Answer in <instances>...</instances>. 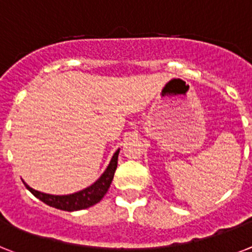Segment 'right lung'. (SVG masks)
<instances>
[{
	"label": "right lung",
	"mask_w": 252,
	"mask_h": 252,
	"mask_svg": "<svg viewBox=\"0 0 252 252\" xmlns=\"http://www.w3.org/2000/svg\"><path fill=\"white\" fill-rule=\"evenodd\" d=\"M119 151L120 149L116 150L111 160H110L106 170L101 174L100 178L97 179L94 185L88 186L87 188L80 189V191L75 192V193L63 194V196H60V194L43 193V192H39L37 189H33L32 187H29L25 182L24 185L27 189H29L35 197L39 198L42 202L55 209H60V210L64 211H78L83 210V209H88L96 205L97 202H100L103 196L106 194L107 189H109L110 185L113 182L116 166H118Z\"/></svg>",
	"instance_id": "right-lung-1"
}]
</instances>
